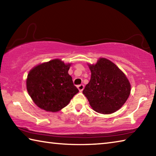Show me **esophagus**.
I'll list each match as a JSON object with an SVG mask.
<instances>
[{"label":"esophagus","mask_w":156,"mask_h":156,"mask_svg":"<svg viewBox=\"0 0 156 156\" xmlns=\"http://www.w3.org/2000/svg\"><path fill=\"white\" fill-rule=\"evenodd\" d=\"M77 87L78 89V90L81 92L84 89V85L83 84H80V85H78Z\"/></svg>","instance_id":"obj_1"}]
</instances>
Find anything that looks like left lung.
I'll use <instances>...</instances> for the list:
<instances>
[{"label":"left lung","mask_w":156,"mask_h":156,"mask_svg":"<svg viewBox=\"0 0 156 156\" xmlns=\"http://www.w3.org/2000/svg\"><path fill=\"white\" fill-rule=\"evenodd\" d=\"M91 79L83 91L95 112L110 114L120 109L131 93V84L125 73L114 63L100 58L88 65Z\"/></svg>","instance_id":"8db88e82"}]
</instances>
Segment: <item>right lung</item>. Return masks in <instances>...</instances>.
<instances>
[{
	"label": "right lung",
	"instance_id": "obj_1",
	"mask_svg": "<svg viewBox=\"0 0 156 156\" xmlns=\"http://www.w3.org/2000/svg\"><path fill=\"white\" fill-rule=\"evenodd\" d=\"M70 66V63L54 59L30 71L26 80L27 90L39 108L49 112H58L79 91L68 73Z\"/></svg>",
	"mask_w": 156,
	"mask_h": 156
}]
</instances>
